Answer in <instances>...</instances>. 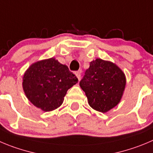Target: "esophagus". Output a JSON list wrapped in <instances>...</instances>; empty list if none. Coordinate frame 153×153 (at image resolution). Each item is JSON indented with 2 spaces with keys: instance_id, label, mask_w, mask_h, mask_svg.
<instances>
[{
  "instance_id": "1",
  "label": "esophagus",
  "mask_w": 153,
  "mask_h": 153,
  "mask_svg": "<svg viewBox=\"0 0 153 153\" xmlns=\"http://www.w3.org/2000/svg\"><path fill=\"white\" fill-rule=\"evenodd\" d=\"M81 70H79V71H78V72H75V73L78 80H80V78H81Z\"/></svg>"
}]
</instances>
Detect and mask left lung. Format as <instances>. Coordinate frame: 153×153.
Here are the masks:
<instances>
[{
    "label": "left lung",
    "mask_w": 153,
    "mask_h": 153,
    "mask_svg": "<svg viewBox=\"0 0 153 153\" xmlns=\"http://www.w3.org/2000/svg\"><path fill=\"white\" fill-rule=\"evenodd\" d=\"M79 85L85 91L90 106L105 113L122 100L126 77L116 64L97 58L91 62Z\"/></svg>",
    "instance_id": "1"
}]
</instances>
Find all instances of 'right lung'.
<instances>
[{
	"label": "right lung",
	"mask_w": 153,
	"mask_h": 153,
	"mask_svg": "<svg viewBox=\"0 0 153 153\" xmlns=\"http://www.w3.org/2000/svg\"><path fill=\"white\" fill-rule=\"evenodd\" d=\"M78 78L52 57L31 64L22 77V88L28 100L44 112L57 109L62 104L67 91Z\"/></svg>",
	"instance_id": "obj_1"
}]
</instances>
